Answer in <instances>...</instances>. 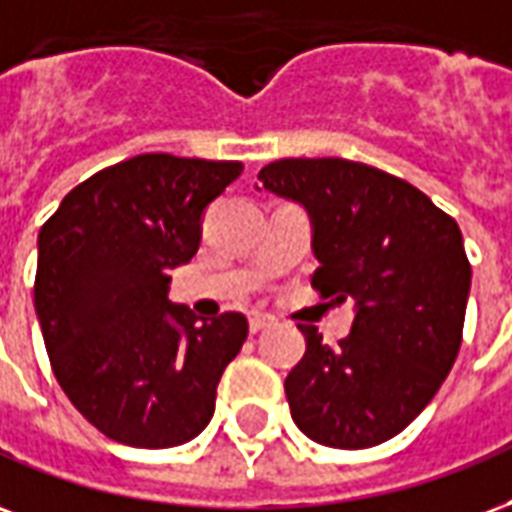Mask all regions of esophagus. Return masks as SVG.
<instances>
[{
  "label": "esophagus",
  "instance_id": "esophagus-1",
  "mask_svg": "<svg viewBox=\"0 0 512 512\" xmlns=\"http://www.w3.org/2000/svg\"><path fill=\"white\" fill-rule=\"evenodd\" d=\"M248 324H251V333H261L264 327H270L272 324V316H267V313H248Z\"/></svg>",
  "mask_w": 512,
  "mask_h": 512
}]
</instances>
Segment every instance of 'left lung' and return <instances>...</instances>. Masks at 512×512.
Wrapping results in <instances>:
<instances>
[{
  "mask_svg": "<svg viewBox=\"0 0 512 512\" xmlns=\"http://www.w3.org/2000/svg\"><path fill=\"white\" fill-rule=\"evenodd\" d=\"M259 179L311 218L313 289L354 300L335 349L300 327L305 354L283 384L292 420L319 445H382L431 404L461 349L472 286L461 229L406 179L354 160H275Z\"/></svg>",
  "mask_w": 512,
  "mask_h": 512,
  "instance_id": "1",
  "label": "left lung"
}]
</instances>
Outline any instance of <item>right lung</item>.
<instances>
[{
  "mask_svg": "<svg viewBox=\"0 0 512 512\" xmlns=\"http://www.w3.org/2000/svg\"><path fill=\"white\" fill-rule=\"evenodd\" d=\"M240 171L237 160L136 155L76 185L40 229L35 311L48 360L114 442L177 447L212 420L248 319L174 305L169 272L196 256L201 215Z\"/></svg>",
  "mask_w": 512,
  "mask_h": 512,
  "instance_id": "obj_1",
  "label": "right lung"
}]
</instances>
